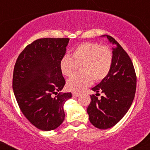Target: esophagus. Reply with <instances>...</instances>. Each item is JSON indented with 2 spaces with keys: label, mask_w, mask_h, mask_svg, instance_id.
<instances>
[{
  "label": "esophagus",
  "mask_w": 150,
  "mask_h": 150,
  "mask_svg": "<svg viewBox=\"0 0 150 150\" xmlns=\"http://www.w3.org/2000/svg\"><path fill=\"white\" fill-rule=\"evenodd\" d=\"M80 95V93H72V96H73V97H79Z\"/></svg>",
  "instance_id": "34e87169"
}]
</instances>
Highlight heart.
<instances>
[{"mask_svg":"<svg viewBox=\"0 0 150 150\" xmlns=\"http://www.w3.org/2000/svg\"><path fill=\"white\" fill-rule=\"evenodd\" d=\"M71 57L65 55L60 61L62 73L72 76L80 66L81 73L68 79L67 88L73 92H81L93 81L99 82L108 75L112 64V52L106 46L97 42H85L72 50Z\"/></svg>","mask_w":150,"mask_h":150,"instance_id":"b5f03b06","label":"heart"}]
</instances>
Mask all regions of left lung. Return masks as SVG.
Here are the masks:
<instances>
[{
  "instance_id": "obj_1",
  "label": "left lung",
  "mask_w": 150,
  "mask_h": 150,
  "mask_svg": "<svg viewBox=\"0 0 150 150\" xmlns=\"http://www.w3.org/2000/svg\"><path fill=\"white\" fill-rule=\"evenodd\" d=\"M108 38L112 47V64L108 75L92 88L96 95L104 93L100 99L90 95L91 102L87 112L92 125L101 129L115 126L130 108L136 91L137 78L130 57L121 45L110 35Z\"/></svg>"
}]
</instances>
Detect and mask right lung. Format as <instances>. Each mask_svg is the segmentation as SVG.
<instances>
[{"label":"right lung","mask_w":150,"mask_h":150,"mask_svg":"<svg viewBox=\"0 0 150 150\" xmlns=\"http://www.w3.org/2000/svg\"><path fill=\"white\" fill-rule=\"evenodd\" d=\"M69 38H41L22 51L15 64L13 89L24 116L38 129H56L65 119L64 104L71 93L53 94L65 84L60 61Z\"/></svg>","instance_id":"add662e5"}]
</instances>
